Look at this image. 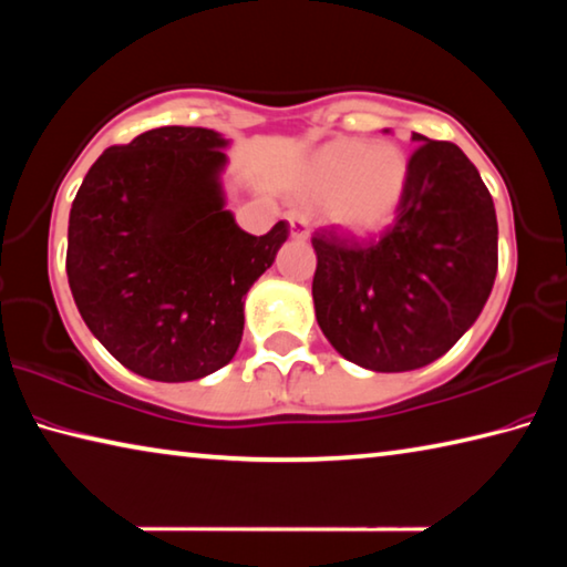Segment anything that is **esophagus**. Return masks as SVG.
Returning a JSON list of instances; mask_svg holds the SVG:
<instances>
[{
  "label": "esophagus",
  "mask_w": 567,
  "mask_h": 567,
  "mask_svg": "<svg viewBox=\"0 0 567 567\" xmlns=\"http://www.w3.org/2000/svg\"><path fill=\"white\" fill-rule=\"evenodd\" d=\"M287 223H290V237L292 239H307L310 237V227H307V219L300 215H290L287 217Z\"/></svg>",
  "instance_id": "34e87169"
}]
</instances>
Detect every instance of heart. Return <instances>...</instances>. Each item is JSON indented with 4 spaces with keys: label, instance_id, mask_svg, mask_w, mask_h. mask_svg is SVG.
<instances>
[{
    "label": "heart",
    "instance_id": "b5f03b06",
    "mask_svg": "<svg viewBox=\"0 0 567 567\" xmlns=\"http://www.w3.org/2000/svg\"><path fill=\"white\" fill-rule=\"evenodd\" d=\"M410 179L408 155L392 142L334 140L297 169V187L310 199H330L328 219L350 237H372L392 225Z\"/></svg>",
    "mask_w": 567,
    "mask_h": 567
}]
</instances>
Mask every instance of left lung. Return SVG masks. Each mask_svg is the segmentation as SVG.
<instances>
[{"label":"left lung","instance_id":"8db88e82","mask_svg":"<svg viewBox=\"0 0 567 567\" xmlns=\"http://www.w3.org/2000/svg\"><path fill=\"white\" fill-rule=\"evenodd\" d=\"M412 140L405 197L380 243L312 237L315 318L344 360L372 372L443 358L480 318L497 275V217L480 172L453 142Z\"/></svg>","mask_w":567,"mask_h":567}]
</instances>
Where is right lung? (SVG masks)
<instances>
[{
  "label": "right lung",
  "mask_w": 567,
  "mask_h": 567,
  "mask_svg": "<svg viewBox=\"0 0 567 567\" xmlns=\"http://www.w3.org/2000/svg\"><path fill=\"white\" fill-rule=\"evenodd\" d=\"M229 140L157 127L110 147L70 209L66 280L114 360L157 382L213 375L235 358L245 297L287 239L255 237L227 209Z\"/></svg>",
  "instance_id": "1"
}]
</instances>
